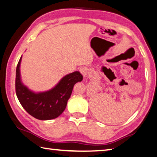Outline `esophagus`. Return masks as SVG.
<instances>
[{"instance_id":"esophagus-1","label":"esophagus","mask_w":157,"mask_h":157,"mask_svg":"<svg viewBox=\"0 0 157 157\" xmlns=\"http://www.w3.org/2000/svg\"><path fill=\"white\" fill-rule=\"evenodd\" d=\"M79 72L82 73V75L84 77H86L87 75V73H88V68L86 67H82L79 69Z\"/></svg>"}]
</instances>
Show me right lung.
Listing matches in <instances>:
<instances>
[{"label": "right lung", "mask_w": 157, "mask_h": 157, "mask_svg": "<svg viewBox=\"0 0 157 157\" xmlns=\"http://www.w3.org/2000/svg\"><path fill=\"white\" fill-rule=\"evenodd\" d=\"M22 56L16 70V94L21 105L34 118L41 121L52 120L65 110L72 94L74 85L82 81L83 76L79 71L69 73L48 91L34 92L23 84L21 78L20 66Z\"/></svg>", "instance_id": "1"}]
</instances>
